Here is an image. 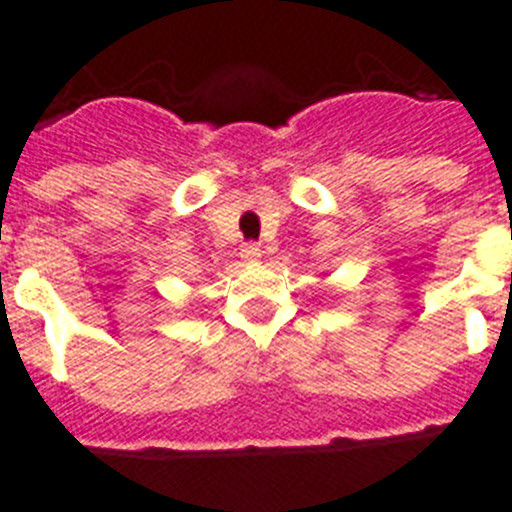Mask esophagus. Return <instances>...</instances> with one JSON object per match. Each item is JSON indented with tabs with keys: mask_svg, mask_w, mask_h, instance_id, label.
<instances>
[{
	"mask_svg": "<svg viewBox=\"0 0 512 512\" xmlns=\"http://www.w3.org/2000/svg\"><path fill=\"white\" fill-rule=\"evenodd\" d=\"M240 259L246 261V264H253V261L261 259V248L256 243H246V246L240 248Z\"/></svg>",
	"mask_w": 512,
	"mask_h": 512,
	"instance_id": "34e87169",
	"label": "esophagus"
}]
</instances>
